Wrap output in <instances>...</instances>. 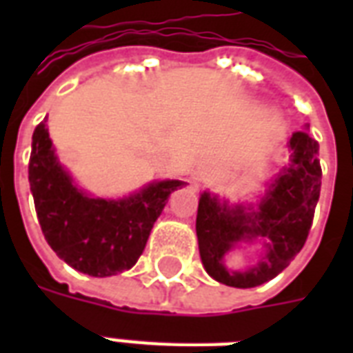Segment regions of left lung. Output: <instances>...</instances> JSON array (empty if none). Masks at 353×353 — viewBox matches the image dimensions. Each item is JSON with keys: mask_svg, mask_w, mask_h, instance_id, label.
<instances>
[{"mask_svg": "<svg viewBox=\"0 0 353 353\" xmlns=\"http://www.w3.org/2000/svg\"><path fill=\"white\" fill-rule=\"evenodd\" d=\"M290 165L269 185L256 207L227 205L209 192L201 194L196 218L199 256L205 271L232 288H254L282 273L301 252L312 229L321 194L319 143L307 132L290 139ZM266 240V256L247 272H231L223 256L238 241Z\"/></svg>", "mask_w": 353, "mask_h": 353, "instance_id": "8db88e82", "label": "left lung"}]
</instances>
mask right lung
<instances>
[{
    "instance_id": "obj_1",
    "label": "right lung",
    "mask_w": 353,
    "mask_h": 353,
    "mask_svg": "<svg viewBox=\"0 0 353 353\" xmlns=\"http://www.w3.org/2000/svg\"><path fill=\"white\" fill-rule=\"evenodd\" d=\"M29 183L47 243L63 262L90 276L133 268L168 196L185 185L166 179L117 201L90 198L57 161L46 119L32 133Z\"/></svg>"
}]
</instances>
